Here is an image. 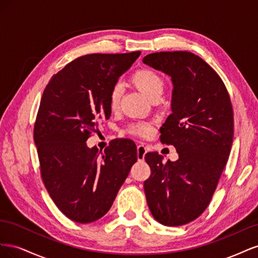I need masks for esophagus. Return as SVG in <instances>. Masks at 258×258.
I'll list each match as a JSON object with an SVG mask.
<instances>
[{
    "instance_id": "1",
    "label": "esophagus",
    "mask_w": 258,
    "mask_h": 258,
    "mask_svg": "<svg viewBox=\"0 0 258 258\" xmlns=\"http://www.w3.org/2000/svg\"><path fill=\"white\" fill-rule=\"evenodd\" d=\"M138 160L139 161H144L145 158V154L147 153L146 147L143 144H139L138 145Z\"/></svg>"
}]
</instances>
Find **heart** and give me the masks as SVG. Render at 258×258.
Listing matches in <instances>:
<instances>
[{
  "mask_svg": "<svg viewBox=\"0 0 258 258\" xmlns=\"http://www.w3.org/2000/svg\"><path fill=\"white\" fill-rule=\"evenodd\" d=\"M136 87L148 99L160 96L163 90V80L161 76L150 69H142L137 71L131 77ZM121 97V87L119 84L114 85L108 97V105L112 111H115L119 105ZM152 126L145 122L132 123L128 128V132L139 137H148L152 134Z\"/></svg>",
  "mask_w": 258,
  "mask_h": 258,
  "instance_id": "b5f03b06",
  "label": "heart"
}]
</instances>
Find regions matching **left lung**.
Masks as SVG:
<instances>
[{"label":"left lung","mask_w":258,"mask_h":258,"mask_svg":"<svg viewBox=\"0 0 258 258\" xmlns=\"http://www.w3.org/2000/svg\"><path fill=\"white\" fill-rule=\"evenodd\" d=\"M145 64L171 77V113L160 128V141L173 145L176 161L162 162L157 152L145 160L148 208L165 226H181L204 212L227 163L233 138V113L223 81L206 61L189 51L147 54Z\"/></svg>","instance_id":"left-lung-1"}]
</instances>
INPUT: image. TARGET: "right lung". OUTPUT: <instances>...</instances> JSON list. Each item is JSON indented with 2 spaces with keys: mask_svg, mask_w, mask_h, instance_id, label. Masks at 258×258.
<instances>
[{
  "mask_svg": "<svg viewBox=\"0 0 258 258\" xmlns=\"http://www.w3.org/2000/svg\"><path fill=\"white\" fill-rule=\"evenodd\" d=\"M141 51L91 53L70 62L46 86L34 126L44 185L70 220L92 223L111 209L138 160L137 146L117 139L104 152L86 141L108 119V97Z\"/></svg>",
  "mask_w": 258,
  "mask_h": 258,
  "instance_id": "obj_1",
  "label": "right lung"
}]
</instances>
